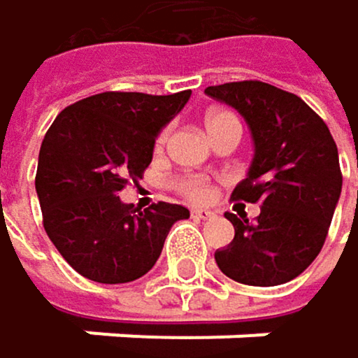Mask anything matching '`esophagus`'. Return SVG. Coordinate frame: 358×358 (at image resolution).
Returning <instances> with one entry per match:
<instances>
[{"mask_svg": "<svg viewBox=\"0 0 358 358\" xmlns=\"http://www.w3.org/2000/svg\"><path fill=\"white\" fill-rule=\"evenodd\" d=\"M192 217H194V220H211V217H213V211H207V209H192Z\"/></svg>", "mask_w": 358, "mask_h": 358, "instance_id": "34e87169", "label": "esophagus"}]
</instances>
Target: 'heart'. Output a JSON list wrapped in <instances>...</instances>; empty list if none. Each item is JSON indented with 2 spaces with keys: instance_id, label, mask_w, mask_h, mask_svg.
Here are the masks:
<instances>
[{
  "instance_id": "obj_1",
  "label": "heart",
  "mask_w": 358,
  "mask_h": 358,
  "mask_svg": "<svg viewBox=\"0 0 358 358\" xmlns=\"http://www.w3.org/2000/svg\"><path fill=\"white\" fill-rule=\"evenodd\" d=\"M228 117H235L232 113H226V110H213V113H209V117H207V126L209 123H213V121H220V119H228ZM166 130L157 136V149L159 147H164V143H166ZM177 189L181 192V194H185L187 199H192V201H207V196H209V185H207V181L205 179H201V177H185V179H181V181H177Z\"/></svg>"
}]
</instances>
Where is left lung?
<instances>
[{
    "instance_id": "8db88e82",
    "label": "left lung",
    "mask_w": 358,
    "mask_h": 358,
    "mask_svg": "<svg viewBox=\"0 0 358 358\" xmlns=\"http://www.w3.org/2000/svg\"><path fill=\"white\" fill-rule=\"evenodd\" d=\"M205 94L248 121L254 159L232 201L260 203V215L226 213L235 239L215 252L220 271L248 286H278L320 254L342 194L337 145L299 96L262 80L207 87Z\"/></svg>"
}]
</instances>
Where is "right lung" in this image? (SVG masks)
<instances>
[{
    "instance_id": "add662e5",
    "label": "right lung",
    "mask_w": 358,
    "mask_h": 358,
    "mask_svg": "<svg viewBox=\"0 0 358 358\" xmlns=\"http://www.w3.org/2000/svg\"><path fill=\"white\" fill-rule=\"evenodd\" d=\"M192 92L149 96L104 92L64 108L38 157L36 192L48 239L83 278L126 284L143 278L162 254L181 205L155 203L141 211L119 192L143 179L153 145Z\"/></svg>"
}]
</instances>
